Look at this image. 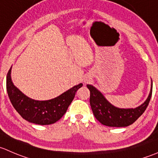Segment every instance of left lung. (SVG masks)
I'll use <instances>...</instances> for the list:
<instances>
[{
  "mask_svg": "<svg viewBox=\"0 0 158 158\" xmlns=\"http://www.w3.org/2000/svg\"><path fill=\"white\" fill-rule=\"evenodd\" d=\"M86 85L90 91V106L96 120L105 126L113 127H123L134 123L145 111L152 95L151 83L149 96L143 104L134 109H120L110 103L94 86Z\"/></svg>",
  "mask_w": 158,
  "mask_h": 158,
  "instance_id": "8db88e82",
  "label": "left lung"
}]
</instances>
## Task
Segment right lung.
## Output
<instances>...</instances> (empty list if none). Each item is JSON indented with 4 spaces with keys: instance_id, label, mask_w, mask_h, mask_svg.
Segmentation results:
<instances>
[{
    "instance_id": "obj_1",
    "label": "right lung",
    "mask_w": 158,
    "mask_h": 158,
    "mask_svg": "<svg viewBox=\"0 0 158 158\" xmlns=\"http://www.w3.org/2000/svg\"><path fill=\"white\" fill-rule=\"evenodd\" d=\"M11 67L7 75L6 86L10 102L23 119L39 125H49L60 120L73 102L76 91L82 84L75 85L54 99L35 100L21 93L13 84L10 78Z\"/></svg>"
}]
</instances>
